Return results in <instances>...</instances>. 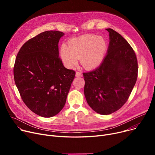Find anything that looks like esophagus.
<instances>
[{
    "label": "esophagus",
    "instance_id": "1",
    "mask_svg": "<svg viewBox=\"0 0 155 155\" xmlns=\"http://www.w3.org/2000/svg\"><path fill=\"white\" fill-rule=\"evenodd\" d=\"M75 76L76 77H81V76H82V73H81L80 72L77 71L76 73H75Z\"/></svg>",
    "mask_w": 155,
    "mask_h": 155
}]
</instances>
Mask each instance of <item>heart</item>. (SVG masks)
<instances>
[{"mask_svg": "<svg viewBox=\"0 0 155 155\" xmlns=\"http://www.w3.org/2000/svg\"><path fill=\"white\" fill-rule=\"evenodd\" d=\"M107 41L102 36L87 35L71 40L68 47L63 45L60 50L61 60L67 67L73 68L80 63L87 70L99 67L103 62L107 50Z\"/></svg>", "mask_w": 155, "mask_h": 155, "instance_id": "b5f03b06", "label": "heart"}]
</instances>
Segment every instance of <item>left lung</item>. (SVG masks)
I'll use <instances>...</instances> for the list:
<instances>
[{
    "label": "left lung",
    "instance_id": "obj_1",
    "mask_svg": "<svg viewBox=\"0 0 155 155\" xmlns=\"http://www.w3.org/2000/svg\"><path fill=\"white\" fill-rule=\"evenodd\" d=\"M107 54L100 66L84 73V94L95 112L108 115L126 102L137 77L136 54L127 41L110 28Z\"/></svg>",
    "mask_w": 155,
    "mask_h": 155
}]
</instances>
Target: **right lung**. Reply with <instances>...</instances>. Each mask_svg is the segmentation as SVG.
<instances>
[{
  "label": "right lung",
  "mask_w": 155,
  "mask_h": 155,
  "mask_svg": "<svg viewBox=\"0 0 155 155\" xmlns=\"http://www.w3.org/2000/svg\"><path fill=\"white\" fill-rule=\"evenodd\" d=\"M64 33L47 31L21 48L14 67V81L27 107L37 115L51 117L66 102L75 72L59 58L58 43Z\"/></svg>",
  "instance_id": "1"
}]
</instances>
